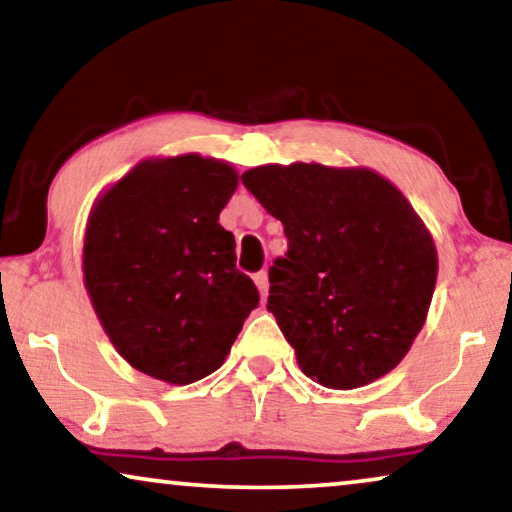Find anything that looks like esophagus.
<instances>
[{"label":"esophagus","mask_w":512,"mask_h":512,"mask_svg":"<svg viewBox=\"0 0 512 512\" xmlns=\"http://www.w3.org/2000/svg\"><path fill=\"white\" fill-rule=\"evenodd\" d=\"M254 284H256L258 293H261V298L268 296V275H265V272H256Z\"/></svg>","instance_id":"obj_1"}]
</instances>
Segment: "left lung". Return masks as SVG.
<instances>
[{"label": "left lung", "mask_w": 512, "mask_h": 512, "mask_svg": "<svg viewBox=\"0 0 512 512\" xmlns=\"http://www.w3.org/2000/svg\"><path fill=\"white\" fill-rule=\"evenodd\" d=\"M242 184L289 237L270 268L268 310L300 370L328 389L391 373L422 331L438 277L436 242L408 198L370 167L270 163Z\"/></svg>", "instance_id": "left-lung-1"}]
</instances>
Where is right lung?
Wrapping results in <instances>:
<instances>
[{
  "label": "right lung",
  "instance_id": "add662e5",
  "mask_svg": "<svg viewBox=\"0 0 512 512\" xmlns=\"http://www.w3.org/2000/svg\"><path fill=\"white\" fill-rule=\"evenodd\" d=\"M240 184L226 160L146 158L97 195L83 235L90 305L139 373L184 384L230 354L258 291L235 268V237L219 223Z\"/></svg>",
  "mask_w": 512,
  "mask_h": 512
}]
</instances>
